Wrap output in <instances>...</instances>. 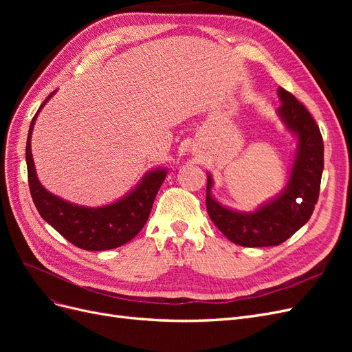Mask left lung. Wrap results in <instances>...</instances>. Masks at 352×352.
<instances>
[{
    "label": "left lung",
    "mask_w": 352,
    "mask_h": 352,
    "mask_svg": "<svg viewBox=\"0 0 352 352\" xmlns=\"http://www.w3.org/2000/svg\"><path fill=\"white\" fill-rule=\"evenodd\" d=\"M282 102L278 116L291 132L296 146L287 182L274 198L254 211L223 206L211 194L214 186L207 173V211L212 223L229 241L241 247H273L289 239L310 220L317 204L323 173V138L313 116L292 94L278 89Z\"/></svg>",
    "instance_id": "obj_1"
}]
</instances>
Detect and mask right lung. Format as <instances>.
I'll return each mask as SVG.
<instances>
[{"instance_id": "add662e5", "label": "right lung", "mask_w": 352, "mask_h": 352, "mask_svg": "<svg viewBox=\"0 0 352 352\" xmlns=\"http://www.w3.org/2000/svg\"><path fill=\"white\" fill-rule=\"evenodd\" d=\"M54 94L56 91L50 94L48 98L42 102L30 122L28 133L26 164L32 199L41 217L78 248L105 251L122 247L133 239L145 226L155 195L167 176V168H151L126 195L111 204L101 207L78 206L50 192L41 185L38 179L34 157H32L30 140L38 114Z\"/></svg>"}]
</instances>
